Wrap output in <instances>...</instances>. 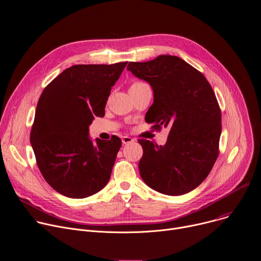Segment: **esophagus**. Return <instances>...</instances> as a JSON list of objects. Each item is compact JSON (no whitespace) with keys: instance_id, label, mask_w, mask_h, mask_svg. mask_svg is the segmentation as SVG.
<instances>
[{"instance_id":"1","label":"esophagus","mask_w":261,"mask_h":261,"mask_svg":"<svg viewBox=\"0 0 261 261\" xmlns=\"http://www.w3.org/2000/svg\"><path fill=\"white\" fill-rule=\"evenodd\" d=\"M121 142H123V144H124V145H128V144L133 143V142H134V140H133L132 137H130V136H124V137H123V140H121Z\"/></svg>"}]
</instances>
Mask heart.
Instances as JSON below:
<instances>
[{
    "label": "heart",
    "instance_id": "b5f03b06",
    "mask_svg": "<svg viewBox=\"0 0 261 261\" xmlns=\"http://www.w3.org/2000/svg\"><path fill=\"white\" fill-rule=\"evenodd\" d=\"M147 84H145V83H143V82H134L132 85H131V87L130 88H137V87H142V86H146Z\"/></svg>",
    "mask_w": 261,
    "mask_h": 261
}]
</instances>
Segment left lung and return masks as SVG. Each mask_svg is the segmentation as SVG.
<instances>
[{
  "instance_id": "1",
  "label": "left lung",
  "mask_w": 261,
  "mask_h": 261,
  "mask_svg": "<svg viewBox=\"0 0 261 261\" xmlns=\"http://www.w3.org/2000/svg\"><path fill=\"white\" fill-rule=\"evenodd\" d=\"M127 70L150 84L154 93L146 121L169 128L165 146L140 140L143 180L160 193H189L209 175L218 156L221 112L211 85L197 69L175 56L130 62Z\"/></svg>"
}]
</instances>
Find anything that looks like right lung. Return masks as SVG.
Instances as JSON below:
<instances>
[{"mask_svg": "<svg viewBox=\"0 0 261 261\" xmlns=\"http://www.w3.org/2000/svg\"><path fill=\"white\" fill-rule=\"evenodd\" d=\"M126 65H74L41 94L30 144L43 177L64 196H91L110 179L121 141L113 136L93 144L89 126L105 115L111 87Z\"/></svg>", "mask_w": 261, "mask_h": 261, "instance_id": "right-lung-1", "label": "right lung"}]
</instances>
